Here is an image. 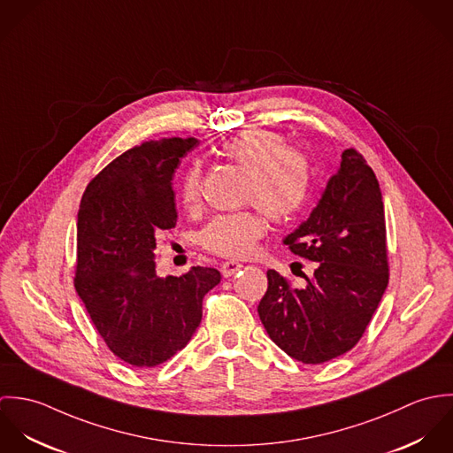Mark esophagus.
I'll return each mask as SVG.
<instances>
[{
    "instance_id": "obj_1",
    "label": "esophagus",
    "mask_w": 453,
    "mask_h": 453,
    "mask_svg": "<svg viewBox=\"0 0 453 453\" xmlns=\"http://www.w3.org/2000/svg\"><path fill=\"white\" fill-rule=\"evenodd\" d=\"M241 268H242V263L234 261V259L221 263V273H223V277H232V275L237 273Z\"/></svg>"
}]
</instances>
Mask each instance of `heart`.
Returning a JSON list of instances; mask_svg holds the SVG:
<instances>
[{
    "label": "heart",
    "mask_w": 453,
    "mask_h": 453,
    "mask_svg": "<svg viewBox=\"0 0 453 453\" xmlns=\"http://www.w3.org/2000/svg\"><path fill=\"white\" fill-rule=\"evenodd\" d=\"M221 155L246 173L242 200L259 207L272 221L295 218L309 200L312 188L311 158L270 130L250 129L232 135L221 144ZM202 171L194 164L180 183V202L192 209L200 200ZM266 232V219L259 211H239L214 216L198 234L203 250L230 258L253 251Z\"/></svg>",
    "instance_id": "1"
}]
</instances>
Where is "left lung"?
Here are the masks:
<instances>
[{"instance_id":"8db88e82","label":"left lung","mask_w":453,"mask_h":453,"mask_svg":"<svg viewBox=\"0 0 453 453\" xmlns=\"http://www.w3.org/2000/svg\"><path fill=\"white\" fill-rule=\"evenodd\" d=\"M291 253L316 261L305 288L268 270L258 314L288 356L321 365L349 352L363 336L388 288L382 192L363 155L349 148L311 218L284 239Z\"/></svg>"}]
</instances>
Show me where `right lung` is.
Segmentation results:
<instances>
[{
	"mask_svg": "<svg viewBox=\"0 0 453 453\" xmlns=\"http://www.w3.org/2000/svg\"><path fill=\"white\" fill-rule=\"evenodd\" d=\"M195 137L134 146L87 187L76 223L74 288L108 349L134 368L158 366L180 352L202 319L216 268L181 277L155 272L157 235L176 226L173 176Z\"/></svg>",
	"mask_w": 453,
	"mask_h": 453,
	"instance_id": "right-lung-1",
	"label": "right lung"
}]
</instances>
